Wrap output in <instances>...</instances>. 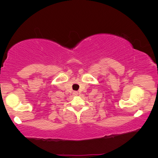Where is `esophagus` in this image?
Segmentation results:
<instances>
[{"instance_id":"esophagus-1","label":"esophagus","mask_w":158,"mask_h":158,"mask_svg":"<svg viewBox=\"0 0 158 158\" xmlns=\"http://www.w3.org/2000/svg\"><path fill=\"white\" fill-rule=\"evenodd\" d=\"M73 94H74V95H78V92H77V91H74Z\"/></svg>"}]
</instances>
